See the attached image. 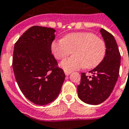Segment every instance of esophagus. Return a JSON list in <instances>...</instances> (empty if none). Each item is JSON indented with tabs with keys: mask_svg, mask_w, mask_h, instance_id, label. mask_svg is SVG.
Instances as JSON below:
<instances>
[{
	"mask_svg": "<svg viewBox=\"0 0 129 129\" xmlns=\"http://www.w3.org/2000/svg\"><path fill=\"white\" fill-rule=\"evenodd\" d=\"M64 73H65L66 76H68V75H69L70 74H71V72H69V71H64Z\"/></svg>",
	"mask_w": 129,
	"mask_h": 129,
	"instance_id": "obj_1",
	"label": "esophagus"
}]
</instances>
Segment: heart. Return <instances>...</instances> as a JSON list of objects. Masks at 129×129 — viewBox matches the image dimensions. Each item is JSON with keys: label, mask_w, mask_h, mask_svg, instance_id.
I'll return each mask as SVG.
<instances>
[{"label": "heart", "mask_w": 129, "mask_h": 129, "mask_svg": "<svg viewBox=\"0 0 129 129\" xmlns=\"http://www.w3.org/2000/svg\"><path fill=\"white\" fill-rule=\"evenodd\" d=\"M105 42L92 33L79 32L65 35L61 40L54 41L51 50L54 57L63 60L71 52L73 56L60 64L67 71L77 70L83 67L90 69L97 67L106 54Z\"/></svg>", "instance_id": "obj_1"}]
</instances>
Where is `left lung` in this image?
<instances>
[{
  "mask_svg": "<svg viewBox=\"0 0 129 129\" xmlns=\"http://www.w3.org/2000/svg\"><path fill=\"white\" fill-rule=\"evenodd\" d=\"M101 33L105 42L106 54L103 61L89 73H81V83L77 86L78 96L90 105L102 103L113 92L119 75L120 54L117 42L110 33L101 28Z\"/></svg>",
  "mask_w": 129,
  "mask_h": 129,
  "instance_id": "left-lung-1",
  "label": "left lung"
}]
</instances>
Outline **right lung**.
Here are the masks:
<instances>
[{"instance_id":"1","label":"right lung","mask_w":129,"mask_h":129,"mask_svg":"<svg viewBox=\"0 0 129 129\" xmlns=\"http://www.w3.org/2000/svg\"><path fill=\"white\" fill-rule=\"evenodd\" d=\"M55 31L33 26L14 45L12 68L17 84L24 96L39 105L53 101L65 79L51 51Z\"/></svg>"}]
</instances>
